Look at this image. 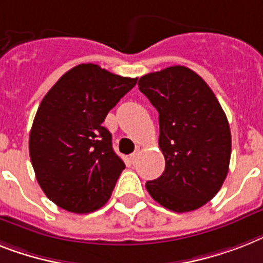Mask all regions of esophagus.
Masks as SVG:
<instances>
[{"label": "esophagus", "instance_id": "esophagus-1", "mask_svg": "<svg viewBox=\"0 0 263 263\" xmlns=\"http://www.w3.org/2000/svg\"><path fill=\"white\" fill-rule=\"evenodd\" d=\"M129 158H131V161L134 162V163H135L136 159H138V158H139V151H135V153H134V154H131V157H129Z\"/></svg>", "mask_w": 263, "mask_h": 263}]
</instances>
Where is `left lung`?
I'll use <instances>...</instances> for the list:
<instances>
[{
	"instance_id": "8db88e82",
	"label": "left lung",
	"mask_w": 263,
	"mask_h": 263,
	"mask_svg": "<svg viewBox=\"0 0 263 263\" xmlns=\"http://www.w3.org/2000/svg\"><path fill=\"white\" fill-rule=\"evenodd\" d=\"M139 90L159 113L165 172L147 181L151 197L173 212H191L220 191L231 158L227 116L201 77L185 66L143 76Z\"/></svg>"
}]
</instances>
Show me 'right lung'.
I'll list each match as a JSON object with an SVG mask.
<instances>
[{
	"label": "right lung",
	"instance_id": "obj_1",
	"mask_svg": "<svg viewBox=\"0 0 263 263\" xmlns=\"http://www.w3.org/2000/svg\"><path fill=\"white\" fill-rule=\"evenodd\" d=\"M136 81L82 63L44 96L29 134V157L40 187L58 206L89 213L109 200L125 165L102 123Z\"/></svg>",
	"mask_w": 263,
	"mask_h": 263
}]
</instances>
